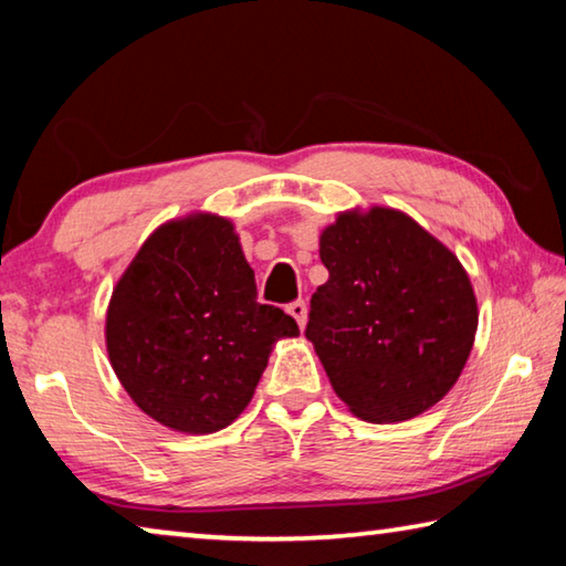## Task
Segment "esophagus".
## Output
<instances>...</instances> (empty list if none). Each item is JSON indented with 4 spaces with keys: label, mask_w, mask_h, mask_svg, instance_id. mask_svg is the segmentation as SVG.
<instances>
[{
    "label": "esophagus",
    "mask_w": 566,
    "mask_h": 566,
    "mask_svg": "<svg viewBox=\"0 0 566 566\" xmlns=\"http://www.w3.org/2000/svg\"><path fill=\"white\" fill-rule=\"evenodd\" d=\"M286 312L292 314V317L296 319V324H300V329H304L306 324V304L300 300V302H292L290 306H286Z\"/></svg>",
    "instance_id": "esophagus-1"
}]
</instances>
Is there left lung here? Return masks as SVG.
<instances>
[{"mask_svg": "<svg viewBox=\"0 0 566 566\" xmlns=\"http://www.w3.org/2000/svg\"><path fill=\"white\" fill-rule=\"evenodd\" d=\"M329 280L306 339L354 417L389 424L434 407L462 375L479 324L452 249L391 207L347 209L319 234Z\"/></svg>", "mask_w": 566, "mask_h": 566, "instance_id": "obj_1", "label": "left lung"}]
</instances>
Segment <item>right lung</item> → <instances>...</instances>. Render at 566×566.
<instances>
[{"instance_id": "1", "label": "right lung", "mask_w": 566, "mask_h": 566, "mask_svg": "<svg viewBox=\"0 0 566 566\" xmlns=\"http://www.w3.org/2000/svg\"><path fill=\"white\" fill-rule=\"evenodd\" d=\"M300 327L256 302L254 270L227 217L159 224L112 290L104 342L114 375L145 415L212 434L242 415L274 344Z\"/></svg>"}]
</instances>
